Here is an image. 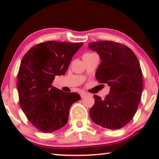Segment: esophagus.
I'll return each mask as SVG.
<instances>
[{
    "mask_svg": "<svg viewBox=\"0 0 159 159\" xmlns=\"http://www.w3.org/2000/svg\"><path fill=\"white\" fill-rule=\"evenodd\" d=\"M87 95H88V94H87V93H84V92H82L81 93H80V96H81L82 98H83L86 97Z\"/></svg>",
    "mask_w": 159,
    "mask_h": 159,
    "instance_id": "obj_1",
    "label": "esophagus"
}]
</instances>
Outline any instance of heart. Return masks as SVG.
I'll return each mask as SVG.
<instances>
[{"label":"heart","mask_w":159,"mask_h":159,"mask_svg":"<svg viewBox=\"0 0 159 159\" xmlns=\"http://www.w3.org/2000/svg\"><path fill=\"white\" fill-rule=\"evenodd\" d=\"M91 54H93V53H86V54H84V56H87V55H91Z\"/></svg>","instance_id":"b5f03b06"}]
</instances>
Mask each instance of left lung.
I'll list each match as a JSON object with an SVG mask.
<instances>
[{
    "label": "left lung",
    "mask_w": 159,
    "mask_h": 159,
    "mask_svg": "<svg viewBox=\"0 0 159 159\" xmlns=\"http://www.w3.org/2000/svg\"><path fill=\"white\" fill-rule=\"evenodd\" d=\"M88 48L99 54L101 62L95 72L100 83L110 86L104 99L94 95L90 110L93 122L109 129L125 127L138 110L143 91V74L139 61L129 48L112 41H98Z\"/></svg>",
    "instance_id": "1"
}]
</instances>
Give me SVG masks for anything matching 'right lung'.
Returning <instances> with one entry per match:
<instances>
[{
	"label": "right lung",
	"instance_id": "1",
	"mask_svg": "<svg viewBox=\"0 0 159 159\" xmlns=\"http://www.w3.org/2000/svg\"><path fill=\"white\" fill-rule=\"evenodd\" d=\"M83 43L48 41L36 45L24 56L17 77L21 109L33 126L43 132L64 127L71 104L81 98L53 87L55 76L64 75Z\"/></svg>",
	"mask_w": 159,
	"mask_h": 159
}]
</instances>
